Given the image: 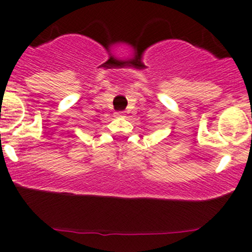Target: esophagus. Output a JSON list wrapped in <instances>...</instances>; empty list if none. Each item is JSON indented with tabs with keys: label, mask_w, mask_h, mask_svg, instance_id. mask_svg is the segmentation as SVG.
<instances>
[{
	"label": "esophagus",
	"mask_w": 252,
	"mask_h": 252,
	"mask_svg": "<svg viewBox=\"0 0 252 252\" xmlns=\"http://www.w3.org/2000/svg\"><path fill=\"white\" fill-rule=\"evenodd\" d=\"M115 116L117 118H119V117H126V113H124V112H116Z\"/></svg>",
	"instance_id": "1"
}]
</instances>
